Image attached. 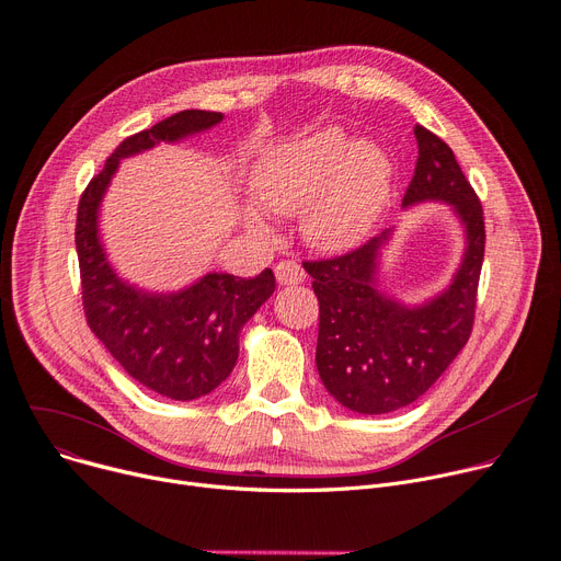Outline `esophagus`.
<instances>
[{
	"instance_id": "obj_1",
	"label": "esophagus",
	"mask_w": 561,
	"mask_h": 561,
	"mask_svg": "<svg viewBox=\"0 0 561 561\" xmlns=\"http://www.w3.org/2000/svg\"><path fill=\"white\" fill-rule=\"evenodd\" d=\"M275 277L282 286H293V284H302L307 279V273L300 264H297V261L284 259L275 266Z\"/></svg>"
}]
</instances>
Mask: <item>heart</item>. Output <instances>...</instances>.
<instances>
[{
	"label": "heart",
	"mask_w": 561,
	"mask_h": 561,
	"mask_svg": "<svg viewBox=\"0 0 561 561\" xmlns=\"http://www.w3.org/2000/svg\"><path fill=\"white\" fill-rule=\"evenodd\" d=\"M392 162L375 141L354 139L341 126H327L279 144L252 171L256 203L271 214H302L305 241L320 252H347L379 222L390 192ZM248 226L268 232L256 207L245 209Z\"/></svg>",
	"instance_id": "1"
}]
</instances>
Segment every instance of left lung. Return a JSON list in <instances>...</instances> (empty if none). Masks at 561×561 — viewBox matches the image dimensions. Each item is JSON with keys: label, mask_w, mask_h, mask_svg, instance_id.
Returning <instances> with one entry per match:
<instances>
[{"label": "left lung", "mask_w": 561, "mask_h": 561, "mask_svg": "<svg viewBox=\"0 0 561 561\" xmlns=\"http://www.w3.org/2000/svg\"><path fill=\"white\" fill-rule=\"evenodd\" d=\"M420 158L401 207L437 201L465 226L451 284L408 307L379 288V259L392 230L333 259L305 261L320 302L316 365L327 392L354 413L383 415L420 399L467 345L484 256L482 205L449 146L415 126Z\"/></svg>", "instance_id": "1"}]
</instances>
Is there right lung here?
<instances>
[{
  "mask_svg": "<svg viewBox=\"0 0 561 561\" xmlns=\"http://www.w3.org/2000/svg\"><path fill=\"white\" fill-rule=\"evenodd\" d=\"M220 122V112L182 110L126 137L88 184L77 216L83 309L90 329L135 381L175 401L205 397L230 377L239 358V333L273 295L275 275L271 268L250 279L207 273L175 293L137 288L107 261L99 237V207L122 160Z\"/></svg>",
  "mask_w": 561,
  "mask_h": 561,
  "instance_id": "right-lung-1",
  "label": "right lung"
}]
</instances>
